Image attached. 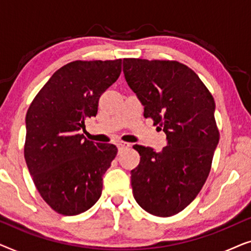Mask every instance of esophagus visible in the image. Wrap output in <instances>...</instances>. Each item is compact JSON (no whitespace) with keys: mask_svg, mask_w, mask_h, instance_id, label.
<instances>
[{"mask_svg":"<svg viewBox=\"0 0 251 251\" xmlns=\"http://www.w3.org/2000/svg\"><path fill=\"white\" fill-rule=\"evenodd\" d=\"M116 146H118L119 151H121L125 149V147H128L129 144L128 143H125V142H118V144H116Z\"/></svg>","mask_w":251,"mask_h":251,"instance_id":"esophagus-1","label":"esophagus"}]
</instances>
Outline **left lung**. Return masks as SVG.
Here are the masks:
<instances>
[{
    "instance_id": "obj_1",
    "label": "left lung",
    "mask_w": 251,
    "mask_h": 251,
    "mask_svg": "<svg viewBox=\"0 0 251 251\" xmlns=\"http://www.w3.org/2000/svg\"><path fill=\"white\" fill-rule=\"evenodd\" d=\"M129 88L167 136L161 152L133 145L140 162L131 170L135 200L144 210L169 217L201 191L219 142L215 101L200 77L178 61L123 59Z\"/></svg>"
}]
</instances>
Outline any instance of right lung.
Listing matches in <instances>:
<instances>
[{"instance_id": "right-lung-1", "label": "right lung", "mask_w": 251, "mask_h": 251, "mask_svg": "<svg viewBox=\"0 0 251 251\" xmlns=\"http://www.w3.org/2000/svg\"><path fill=\"white\" fill-rule=\"evenodd\" d=\"M121 59L72 61L54 72L26 114L25 160L43 200L65 216L90 209L118 153L87 140L81 130L96 116L102 92L121 74Z\"/></svg>"}]
</instances>
